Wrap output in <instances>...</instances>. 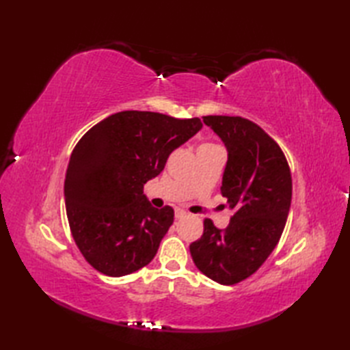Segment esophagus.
<instances>
[{
    "instance_id": "34e87169",
    "label": "esophagus",
    "mask_w": 350,
    "mask_h": 350,
    "mask_svg": "<svg viewBox=\"0 0 350 350\" xmlns=\"http://www.w3.org/2000/svg\"><path fill=\"white\" fill-rule=\"evenodd\" d=\"M174 215H176V219H182V218H185L187 217V212H185L183 209H176V212H174Z\"/></svg>"
}]
</instances>
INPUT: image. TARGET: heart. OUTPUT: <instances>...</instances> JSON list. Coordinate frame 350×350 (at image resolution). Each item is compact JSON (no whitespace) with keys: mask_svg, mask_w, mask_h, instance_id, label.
<instances>
[{"mask_svg":"<svg viewBox=\"0 0 350 350\" xmlns=\"http://www.w3.org/2000/svg\"><path fill=\"white\" fill-rule=\"evenodd\" d=\"M213 148H218L217 144H212V143H203L202 146L198 147V152H204V150H213Z\"/></svg>","mask_w":350,"mask_h":350,"instance_id":"heart-1","label":"heart"}]
</instances>
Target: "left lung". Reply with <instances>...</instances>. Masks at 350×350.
<instances>
[{"label": "left lung", "mask_w": 350, "mask_h": 350, "mask_svg": "<svg viewBox=\"0 0 350 350\" xmlns=\"http://www.w3.org/2000/svg\"><path fill=\"white\" fill-rule=\"evenodd\" d=\"M203 122L228 150L221 194L233 215L224 230L206 218L189 251L206 277L232 286L254 273L277 247L292 202V174L281 147L254 122L239 116H204Z\"/></svg>", "instance_id": "obj_1"}]
</instances>
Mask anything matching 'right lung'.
<instances>
[{"instance_id":"add662e5","label":"right lung","mask_w":350,"mask_h":350,"mask_svg":"<svg viewBox=\"0 0 350 350\" xmlns=\"http://www.w3.org/2000/svg\"><path fill=\"white\" fill-rule=\"evenodd\" d=\"M202 126L198 117L122 111L78 141L66 171V212L73 241L96 271L123 277L152 262L174 211L156 209L143 188Z\"/></svg>"}]
</instances>
